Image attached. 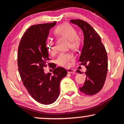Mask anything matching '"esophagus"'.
Segmentation results:
<instances>
[{"label": "esophagus", "mask_w": 124, "mask_h": 124, "mask_svg": "<svg viewBox=\"0 0 124 124\" xmlns=\"http://www.w3.org/2000/svg\"><path fill=\"white\" fill-rule=\"evenodd\" d=\"M76 72L75 70L72 69H67V72L68 73H71V74H75Z\"/></svg>", "instance_id": "esophagus-1"}]
</instances>
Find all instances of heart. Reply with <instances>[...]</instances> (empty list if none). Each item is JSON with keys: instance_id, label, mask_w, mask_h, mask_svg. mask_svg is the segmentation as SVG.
Instances as JSON below:
<instances>
[{"instance_id": "1", "label": "heart", "mask_w": 124, "mask_h": 124, "mask_svg": "<svg viewBox=\"0 0 124 124\" xmlns=\"http://www.w3.org/2000/svg\"><path fill=\"white\" fill-rule=\"evenodd\" d=\"M54 36L57 39L64 38L69 40L68 46L71 49L76 50L80 45V40L76 31L72 26L69 23H62L55 28L53 30ZM46 46L50 55H54L57 53L55 43L52 39H48ZM74 60V55L69 53H61L57 57L56 62L58 66L69 67L70 62Z\"/></svg>"}]
</instances>
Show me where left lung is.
Wrapping results in <instances>:
<instances>
[{
  "label": "left lung",
  "mask_w": 124,
  "mask_h": 124,
  "mask_svg": "<svg viewBox=\"0 0 124 124\" xmlns=\"http://www.w3.org/2000/svg\"><path fill=\"white\" fill-rule=\"evenodd\" d=\"M70 22L79 26L84 35L79 61L87 64L85 72L86 78L80 90L88 95L95 94L102 89L107 74L108 58L105 47L100 36L88 23L80 20H72ZM76 71L81 74L79 70Z\"/></svg>",
  "instance_id": "1"
}]
</instances>
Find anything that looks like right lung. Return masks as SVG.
Wrapping results in <instances>:
<instances>
[{"mask_svg": "<svg viewBox=\"0 0 124 124\" xmlns=\"http://www.w3.org/2000/svg\"><path fill=\"white\" fill-rule=\"evenodd\" d=\"M57 22L33 25L22 36L18 50V71L24 86L33 98L43 104L54 102L60 94V84L67 71L58 67L51 73L44 72L48 63L46 39Z\"/></svg>", "mask_w": 124, "mask_h": 124, "instance_id": "obj_1", "label": "right lung"}]
</instances>
